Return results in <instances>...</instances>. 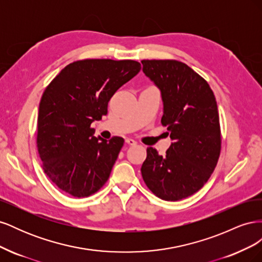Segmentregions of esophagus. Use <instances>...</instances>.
I'll use <instances>...</instances> for the list:
<instances>
[{
  "instance_id": "obj_1",
  "label": "esophagus",
  "mask_w": 262,
  "mask_h": 262,
  "mask_svg": "<svg viewBox=\"0 0 262 262\" xmlns=\"http://www.w3.org/2000/svg\"><path fill=\"white\" fill-rule=\"evenodd\" d=\"M125 143L129 144V145H136L137 142L134 141V140H132V139H125Z\"/></svg>"
}]
</instances>
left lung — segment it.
<instances>
[{
	"label": "left lung",
	"mask_w": 262,
	"mask_h": 262,
	"mask_svg": "<svg viewBox=\"0 0 262 262\" xmlns=\"http://www.w3.org/2000/svg\"><path fill=\"white\" fill-rule=\"evenodd\" d=\"M143 72L160 89L162 124L172 143L165 155L147 147L141 167L147 188L166 201L192 195L209 180L221 153L216 99L208 82L177 60H142Z\"/></svg>",
	"instance_id": "obj_1"
}]
</instances>
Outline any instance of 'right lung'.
<instances>
[{"mask_svg": "<svg viewBox=\"0 0 262 262\" xmlns=\"http://www.w3.org/2000/svg\"><path fill=\"white\" fill-rule=\"evenodd\" d=\"M140 70L133 60H80L46 87L39 104L37 148L46 175L62 191L85 198L106 184L124 140L94 137L91 124L107 115L110 98Z\"/></svg>", "mask_w": 262, "mask_h": 262, "instance_id": "1", "label": "right lung"}]
</instances>
